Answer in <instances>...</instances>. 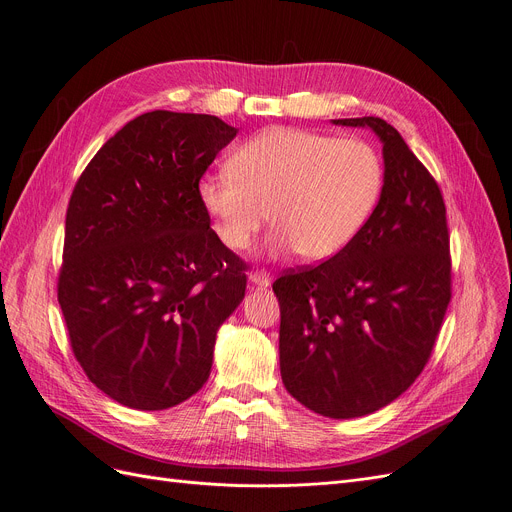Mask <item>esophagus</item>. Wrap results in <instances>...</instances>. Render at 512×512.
Masks as SVG:
<instances>
[{
  "label": "esophagus",
  "instance_id": "34e87169",
  "mask_svg": "<svg viewBox=\"0 0 512 512\" xmlns=\"http://www.w3.org/2000/svg\"><path fill=\"white\" fill-rule=\"evenodd\" d=\"M250 283L254 287H268L270 285V277H268V273H264V270H256V273L250 275Z\"/></svg>",
  "mask_w": 512,
  "mask_h": 512
}]
</instances>
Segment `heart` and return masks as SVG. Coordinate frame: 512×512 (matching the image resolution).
I'll return each mask as SVG.
<instances>
[{"instance_id":"obj_1","label":"heart","mask_w":512,"mask_h":512,"mask_svg":"<svg viewBox=\"0 0 512 512\" xmlns=\"http://www.w3.org/2000/svg\"><path fill=\"white\" fill-rule=\"evenodd\" d=\"M229 170L198 179L196 196L219 242L246 250L268 221L270 252L306 260L341 254L362 233L384 188V163L362 138L275 126L229 157Z\"/></svg>"}]
</instances>
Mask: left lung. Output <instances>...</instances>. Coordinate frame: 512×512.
Here are the masks:
<instances>
[{"label": "left lung", "instance_id": "8db88e82", "mask_svg": "<svg viewBox=\"0 0 512 512\" xmlns=\"http://www.w3.org/2000/svg\"><path fill=\"white\" fill-rule=\"evenodd\" d=\"M382 142L384 188L353 244L273 283L289 395L333 419L370 415L422 374L450 302L446 208L438 184L380 117L333 119Z\"/></svg>", "mask_w": 512, "mask_h": 512}]
</instances>
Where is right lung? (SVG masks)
Returning <instances> with one entry per match:
<instances>
[{"label": "right lung", "mask_w": 512, "mask_h": 512, "mask_svg": "<svg viewBox=\"0 0 512 512\" xmlns=\"http://www.w3.org/2000/svg\"><path fill=\"white\" fill-rule=\"evenodd\" d=\"M235 136L215 115H138L72 192L57 299L88 380L130 409L196 395L217 330L246 295V264L219 242L196 196Z\"/></svg>", "instance_id": "1"}]
</instances>
